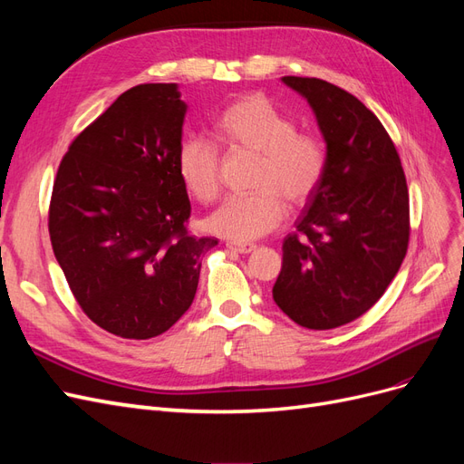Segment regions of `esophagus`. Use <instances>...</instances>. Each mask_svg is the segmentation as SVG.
I'll return each instance as SVG.
<instances>
[{"label":"esophagus","instance_id":"1","mask_svg":"<svg viewBox=\"0 0 464 464\" xmlns=\"http://www.w3.org/2000/svg\"><path fill=\"white\" fill-rule=\"evenodd\" d=\"M227 247L232 251H237V254H251V251H254L257 246L256 244H242V242H228Z\"/></svg>","mask_w":464,"mask_h":464}]
</instances>
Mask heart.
Returning <instances> with one entry per match:
<instances>
[{"mask_svg": "<svg viewBox=\"0 0 464 464\" xmlns=\"http://www.w3.org/2000/svg\"><path fill=\"white\" fill-rule=\"evenodd\" d=\"M217 139L230 149L257 152L249 193L230 195L207 218L208 230L230 240H256L286 218L288 207L310 201L327 174L329 152L317 133L296 130V120L265 94H244L220 111ZM178 176L195 201L220 193V157L215 143L186 137L176 154Z\"/></svg>", "mask_w": 464, "mask_h": 464, "instance_id": "heart-1", "label": "heart"}]
</instances>
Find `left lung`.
<instances>
[{
	"mask_svg": "<svg viewBox=\"0 0 464 464\" xmlns=\"http://www.w3.org/2000/svg\"><path fill=\"white\" fill-rule=\"evenodd\" d=\"M325 137V179L283 242L273 298L315 331L346 325L383 296L409 249V188L395 143L356 96L315 77H283Z\"/></svg>",
	"mask_w": 464,
	"mask_h": 464,
	"instance_id": "obj_1",
	"label": "left lung"
}]
</instances>
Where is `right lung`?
<instances>
[{"mask_svg": "<svg viewBox=\"0 0 464 464\" xmlns=\"http://www.w3.org/2000/svg\"><path fill=\"white\" fill-rule=\"evenodd\" d=\"M186 102L176 82L125 91L69 145L48 230L79 307L121 339L147 341L188 312L201 257L218 242L188 232L176 154Z\"/></svg>", "mask_w": 464, "mask_h": 464, "instance_id": "right-lung-1", "label": "right lung"}]
</instances>
